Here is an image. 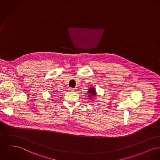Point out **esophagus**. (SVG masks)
<instances>
[{"label": "esophagus", "instance_id": "1", "mask_svg": "<svg viewBox=\"0 0 160 160\" xmlns=\"http://www.w3.org/2000/svg\"><path fill=\"white\" fill-rule=\"evenodd\" d=\"M69 90L70 91H76V88H69Z\"/></svg>", "mask_w": 160, "mask_h": 160}]
</instances>
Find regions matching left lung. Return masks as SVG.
<instances>
[{"instance_id": "obj_1", "label": "left lung", "mask_w": 160, "mask_h": 160, "mask_svg": "<svg viewBox=\"0 0 160 160\" xmlns=\"http://www.w3.org/2000/svg\"><path fill=\"white\" fill-rule=\"evenodd\" d=\"M88 93L89 94V97H92V96H94V95H96V93H95V89L93 88H91L89 89Z\"/></svg>"}]
</instances>
